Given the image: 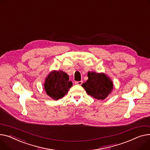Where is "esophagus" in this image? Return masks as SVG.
I'll return each mask as SVG.
<instances>
[{
  "instance_id": "34e87169",
  "label": "esophagus",
  "mask_w": 150,
  "mask_h": 150,
  "mask_svg": "<svg viewBox=\"0 0 150 150\" xmlns=\"http://www.w3.org/2000/svg\"><path fill=\"white\" fill-rule=\"evenodd\" d=\"M83 83V81H78V82H75V83L76 84H77V85H82V83Z\"/></svg>"
}]
</instances>
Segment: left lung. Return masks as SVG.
Masks as SVG:
<instances>
[{"mask_svg": "<svg viewBox=\"0 0 150 150\" xmlns=\"http://www.w3.org/2000/svg\"><path fill=\"white\" fill-rule=\"evenodd\" d=\"M88 80L82 84L88 95L98 100H104L111 93L113 83L111 79L103 73L88 72Z\"/></svg>", "mask_w": 150, "mask_h": 150, "instance_id": "left-lung-1", "label": "left lung"}]
</instances>
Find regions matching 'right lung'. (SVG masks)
<instances>
[{"label": "right lung", "instance_id": "obj_1", "mask_svg": "<svg viewBox=\"0 0 150 150\" xmlns=\"http://www.w3.org/2000/svg\"><path fill=\"white\" fill-rule=\"evenodd\" d=\"M44 89L51 98L57 100L62 98L73 86L68 75L63 71L53 70L45 78Z\"/></svg>", "mask_w": 150, "mask_h": 150}]
</instances>
